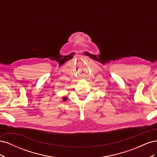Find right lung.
<instances>
[{
	"label": "right lung",
	"instance_id": "1",
	"mask_svg": "<svg viewBox=\"0 0 157 157\" xmlns=\"http://www.w3.org/2000/svg\"><path fill=\"white\" fill-rule=\"evenodd\" d=\"M67 98H66V97H65V98H63V100L65 101H66V100H67Z\"/></svg>",
	"mask_w": 157,
	"mask_h": 157
}]
</instances>
